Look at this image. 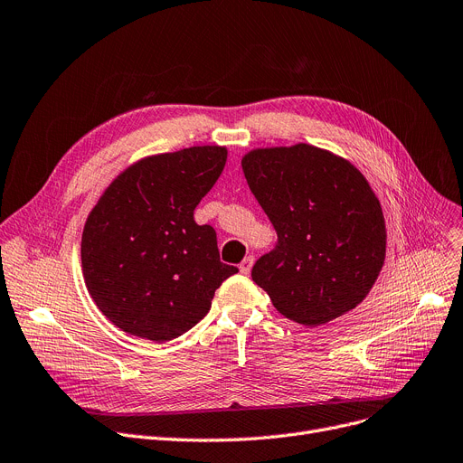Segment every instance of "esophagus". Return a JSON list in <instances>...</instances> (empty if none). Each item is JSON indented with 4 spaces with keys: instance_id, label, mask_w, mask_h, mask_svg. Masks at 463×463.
I'll return each mask as SVG.
<instances>
[{
    "instance_id": "esophagus-1",
    "label": "esophagus",
    "mask_w": 463,
    "mask_h": 463,
    "mask_svg": "<svg viewBox=\"0 0 463 463\" xmlns=\"http://www.w3.org/2000/svg\"><path fill=\"white\" fill-rule=\"evenodd\" d=\"M253 255H248L244 260H241L240 262V266H238V269H240V272L241 274H250L251 272V266H253Z\"/></svg>"
}]
</instances>
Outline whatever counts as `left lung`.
I'll return each mask as SVG.
<instances>
[{"mask_svg": "<svg viewBox=\"0 0 463 463\" xmlns=\"http://www.w3.org/2000/svg\"><path fill=\"white\" fill-rule=\"evenodd\" d=\"M241 168L278 232L251 270L274 307L306 326L354 309L386 253L383 210L360 170L309 144L253 150Z\"/></svg>", "mask_w": 463, "mask_h": 463, "instance_id": "8db88e82", "label": "left lung"}]
</instances>
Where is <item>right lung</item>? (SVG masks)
Listing matches in <instances>:
<instances>
[{"label":"right lung","mask_w":463,"mask_h":463,"mask_svg":"<svg viewBox=\"0 0 463 463\" xmlns=\"http://www.w3.org/2000/svg\"><path fill=\"white\" fill-rule=\"evenodd\" d=\"M227 163L222 146H193L126 168L90 212L82 272L93 302L128 334L163 344L210 311L238 269L219 260L213 227L193 212Z\"/></svg>","instance_id":"obj_1"}]
</instances>
